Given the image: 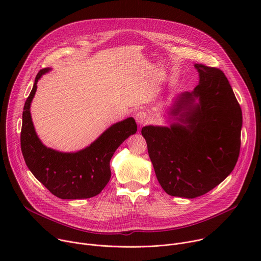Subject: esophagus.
Segmentation results:
<instances>
[{
	"mask_svg": "<svg viewBox=\"0 0 261 261\" xmlns=\"http://www.w3.org/2000/svg\"><path fill=\"white\" fill-rule=\"evenodd\" d=\"M135 120H136V123L141 126V125H144V124H146L148 122V116H147V114L145 113V111L140 110V111H138V113L136 114Z\"/></svg>",
	"mask_w": 261,
	"mask_h": 261,
	"instance_id": "esophagus-1",
	"label": "esophagus"
}]
</instances>
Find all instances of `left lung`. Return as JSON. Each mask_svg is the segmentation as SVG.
<instances>
[{
    "label": "left lung",
    "instance_id": "1",
    "mask_svg": "<svg viewBox=\"0 0 261 261\" xmlns=\"http://www.w3.org/2000/svg\"><path fill=\"white\" fill-rule=\"evenodd\" d=\"M194 67L199 85L177 97L170 113L177 116V123L141 129L161 187L185 198L207 193L230 174L240 155L243 124L241 106L224 73L203 64Z\"/></svg>",
    "mask_w": 261,
    "mask_h": 261
}]
</instances>
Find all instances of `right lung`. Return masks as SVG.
I'll use <instances>...</instances> for the list:
<instances>
[{
	"instance_id": "right-lung-1",
	"label": "right lung",
	"mask_w": 261,
	"mask_h": 261,
	"mask_svg": "<svg viewBox=\"0 0 261 261\" xmlns=\"http://www.w3.org/2000/svg\"><path fill=\"white\" fill-rule=\"evenodd\" d=\"M49 68L36 75L22 111L20 146L27 166L50 193L61 199L91 198L98 195L110 179L109 162L117 148L137 125L128 118L109 127L90 146L76 153H62L46 147L37 136L30 113L37 83Z\"/></svg>"
}]
</instances>
